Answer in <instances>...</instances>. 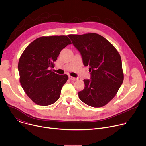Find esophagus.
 I'll return each mask as SVG.
<instances>
[{
  "label": "esophagus",
  "instance_id": "34e87169",
  "mask_svg": "<svg viewBox=\"0 0 146 146\" xmlns=\"http://www.w3.org/2000/svg\"><path fill=\"white\" fill-rule=\"evenodd\" d=\"M69 78L70 80H73V81H75V80H76L78 79L77 78H75V77H73L70 76H69Z\"/></svg>",
  "mask_w": 146,
  "mask_h": 146
}]
</instances>
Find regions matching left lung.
Returning a JSON list of instances; mask_svg holds the SVG:
<instances>
[{
  "label": "left lung",
  "mask_w": 146,
  "mask_h": 146,
  "mask_svg": "<svg viewBox=\"0 0 146 146\" xmlns=\"http://www.w3.org/2000/svg\"><path fill=\"white\" fill-rule=\"evenodd\" d=\"M68 37L80 52L83 64L89 66L91 72V80H84L85 87L78 92L80 99L94 108L106 105L123 81L119 54L108 40L95 33Z\"/></svg>",
  "instance_id": "1"
}]
</instances>
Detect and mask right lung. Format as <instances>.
<instances>
[{
	"mask_svg": "<svg viewBox=\"0 0 146 146\" xmlns=\"http://www.w3.org/2000/svg\"><path fill=\"white\" fill-rule=\"evenodd\" d=\"M71 44L64 35L41 37L29 44L21 56L18 65L21 85L37 105L48 106L59 98L68 76L50 69L54 67L61 50Z\"/></svg>",
	"mask_w": 146,
	"mask_h": 146,
	"instance_id": "right-lung-1",
	"label": "right lung"
}]
</instances>
